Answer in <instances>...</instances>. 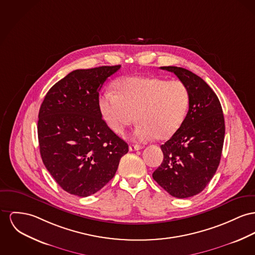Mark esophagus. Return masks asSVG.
<instances>
[{"instance_id":"34e87169","label":"esophagus","mask_w":255,"mask_h":255,"mask_svg":"<svg viewBox=\"0 0 255 255\" xmlns=\"http://www.w3.org/2000/svg\"><path fill=\"white\" fill-rule=\"evenodd\" d=\"M141 149H143V146H140V145H134V144H132V145H130L129 146V151H138V150H141Z\"/></svg>"}]
</instances>
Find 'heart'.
<instances>
[{
    "label": "heart",
    "instance_id": "1",
    "mask_svg": "<svg viewBox=\"0 0 255 255\" xmlns=\"http://www.w3.org/2000/svg\"><path fill=\"white\" fill-rule=\"evenodd\" d=\"M116 95L106 92L100 99V109L108 126L124 134L134 120L138 125L133 138L147 142L156 137L167 140L184 121L189 105V92L181 80L158 77H126L115 83Z\"/></svg>",
    "mask_w": 255,
    "mask_h": 255
}]
</instances>
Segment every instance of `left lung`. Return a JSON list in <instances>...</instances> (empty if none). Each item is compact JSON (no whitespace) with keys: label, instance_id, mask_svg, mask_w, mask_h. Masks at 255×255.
Instances as JSON below:
<instances>
[{"label":"left lung","instance_id":"obj_1","mask_svg":"<svg viewBox=\"0 0 255 255\" xmlns=\"http://www.w3.org/2000/svg\"><path fill=\"white\" fill-rule=\"evenodd\" d=\"M160 68L187 85L189 105L179 130L160 146L163 160L153 178L172 196L187 198L203 190L220 165L224 117L217 95L201 77L186 68Z\"/></svg>","mask_w":255,"mask_h":255}]
</instances>
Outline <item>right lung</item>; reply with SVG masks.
Wrapping results in <instances>:
<instances>
[{"label": "right lung", "mask_w": 255, "mask_h": 255, "mask_svg": "<svg viewBox=\"0 0 255 255\" xmlns=\"http://www.w3.org/2000/svg\"><path fill=\"white\" fill-rule=\"evenodd\" d=\"M121 66L76 69L58 81L40 105L42 161L65 191L87 197L114 176L128 145L102 120L100 91Z\"/></svg>", "instance_id": "obj_1"}]
</instances>
